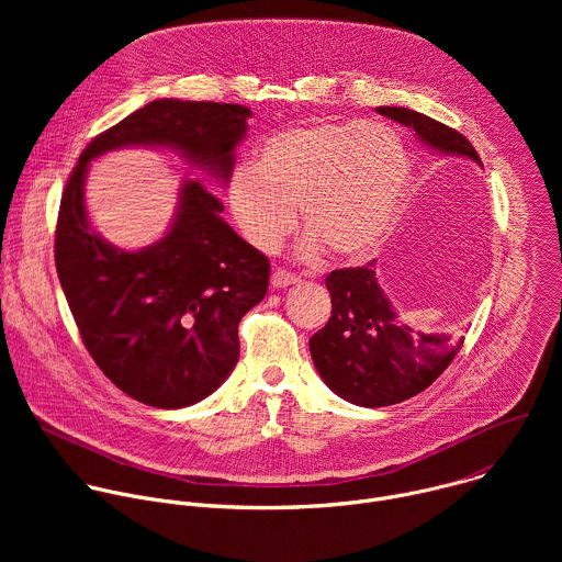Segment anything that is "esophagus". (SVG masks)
Returning <instances> with one entry per match:
<instances>
[{"label":"esophagus","mask_w":562,"mask_h":562,"mask_svg":"<svg viewBox=\"0 0 562 562\" xmlns=\"http://www.w3.org/2000/svg\"><path fill=\"white\" fill-rule=\"evenodd\" d=\"M295 282H297V278H295L293 273L284 271V269H276V271L271 273V286H273V289H284V286L295 284Z\"/></svg>","instance_id":"obj_1"}]
</instances>
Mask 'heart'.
I'll list each match as a JSON object with an SVG mask.
<instances>
[{"label": "heart", "instance_id": "b5f03b06", "mask_svg": "<svg viewBox=\"0 0 562 562\" xmlns=\"http://www.w3.org/2000/svg\"><path fill=\"white\" fill-rule=\"evenodd\" d=\"M409 155L400 135L364 120L308 122L273 133L256 167L228 180L231 213L249 243L273 251L300 211L304 254L336 262L367 260L403 204Z\"/></svg>", "mask_w": 562, "mask_h": 562}]
</instances>
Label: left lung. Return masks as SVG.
I'll return each instance as SVG.
<instances>
[{
  "mask_svg": "<svg viewBox=\"0 0 562 562\" xmlns=\"http://www.w3.org/2000/svg\"><path fill=\"white\" fill-rule=\"evenodd\" d=\"M378 113L405 124L425 146L480 165L475 148L456 128L405 106H378ZM325 282L331 317L308 340L311 358L327 386L358 407H389L425 391L464 342L405 325L382 293L373 262L331 271Z\"/></svg>",
  "mask_w": 562,
  "mask_h": 562,
  "instance_id": "obj_1",
  "label": "left lung"
}]
</instances>
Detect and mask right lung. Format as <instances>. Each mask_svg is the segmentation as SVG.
I'll return each mask as SVG.
<instances>
[{"mask_svg": "<svg viewBox=\"0 0 562 562\" xmlns=\"http://www.w3.org/2000/svg\"><path fill=\"white\" fill-rule=\"evenodd\" d=\"M249 117L243 104L155 100L100 133L66 182L55 231L64 295L95 364L148 407H191L228 378L237 325L267 295L271 265L198 180L182 184L162 239L139 251L109 245L87 215L89 162L124 146L173 148L226 184Z\"/></svg>", "mask_w": 562, "mask_h": 562, "instance_id": "right-lung-1", "label": "right lung"}]
</instances>
